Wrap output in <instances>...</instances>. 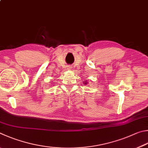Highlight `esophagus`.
I'll return each instance as SVG.
<instances>
[{"mask_svg": "<svg viewBox=\"0 0 148 148\" xmlns=\"http://www.w3.org/2000/svg\"><path fill=\"white\" fill-rule=\"evenodd\" d=\"M67 68H68V69H69V70H70V69H72V67H71V66H69L68 67H67Z\"/></svg>", "mask_w": 148, "mask_h": 148, "instance_id": "esophagus-1", "label": "esophagus"}]
</instances>
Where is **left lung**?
Instances as JSON below:
<instances>
[{
	"instance_id": "1",
	"label": "left lung",
	"mask_w": 148,
	"mask_h": 148,
	"mask_svg": "<svg viewBox=\"0 0 148 148\" xmlns=\"http://www.w3.org/2000/svg\"><path fill=\"white\" fill-rule=\"evenodd\" d=\"M85 84H86V83H85Z\"/></svg>"
}]
</instances>
